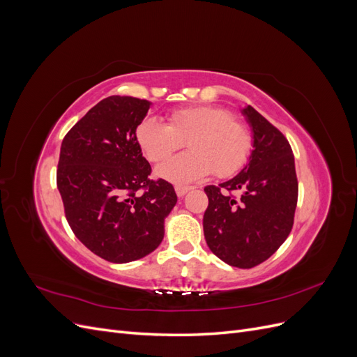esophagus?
<instances>
[{
  "label": "esophagus",
  "mask_w": 357,
  "mask_h": 357,
  "mask_svg": "<svg viewBox=\"0 0 357 357\" xmlns=\"http://www.w3.org/2000/svg\"><path fill=\"white\" fill-rule=\"evenodd\" d=\"M189 190H190V188H186V186H176V193H177L178 198L185 197Z\"/></svg>",
  "instance_id": "esophagus-1"
}]
</instances>
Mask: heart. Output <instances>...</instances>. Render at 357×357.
<instances>
[{
    "instance_id": "1",
    "label": "heart",
    "mask_w": 357,
    "mask_h": 357,
    "mask_svg": "<svg viewBox=\"0 0 357 357\" xmlns=\"http://www.w3.org/2000/svg\"><path fill=\"white\" fill-rule=\"evenodd\" d=\"M137 142L149 160L168 158L188 139V153L171 158L156 168V174L174 185H189L215 172L229 177L248 159L252 137L234 114L222 107L198 105L172 112L168 125L146 117L135 129Z\"/></svg>"
}]
</instances>
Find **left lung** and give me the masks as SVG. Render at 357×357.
Here are the masks:
<instances>
[{
    "label": "left lung",
    "instance_id": "8db88e82",
    "mask_svg": "<svg viewBox=\"0 0 357 357\" xmlns=\"http://www.w3.org/2000/svg\"><path fill=\"white\" fill-rule=\"evenodd\" d=\"M252 129V150L241 171L207 186L204 236L225 264L253 268L273 256L294 226L298 201L295 158L286 137L252 105L241 109ZM238 191V200L230 195Z\"/></svg>",
    "mask_w": 357,
    "mask_h": 357
}]
</instances>
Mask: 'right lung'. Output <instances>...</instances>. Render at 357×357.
Instances as JSON below:
<instances>
[{
	"instance_id": "obj_1",
	"label": "right lung",
	"mask_w": 357,
	"mask_h": 357,
	"mask_svg": "<svg viewBox=\"0 0 357 357\" xmlns=\"http://www.w3.org/2000/svg\"><path fill=\"white\" fill-rule=\"evenodd\" d=\"M150 107L134 96H109L70 129L61 146L56 183L70 228L92 253L113 264L158 248L177 202L171 183L149 178L152 168L135 137Z\"/></svg>"
}]
</instances>
